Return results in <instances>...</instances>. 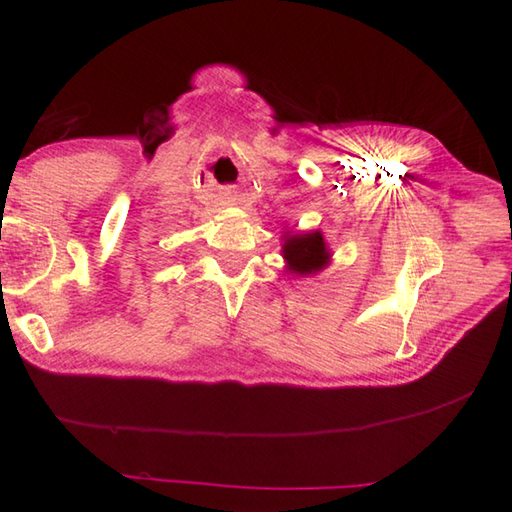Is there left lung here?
Here are the masks:
<instances>
[{
  "label": "left lung",
  "mask_w": 512,
  "mask_h": 512,
  "mask_svg": "<svg viewBox=\"0 0 512 512\" xmlns=\"http://www.w3.org/2000/svg\"><path fill=\"white\" fill-rule=\"evenodd\" d=\"M284 258L292 271L297 273H312L327 265L329 254L324 247V239L320 232H309L303 237H292L284 245Z\"/></svg>",
  "instance_id": "obj_1"
}]
</instances>
